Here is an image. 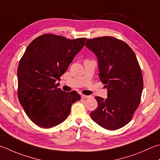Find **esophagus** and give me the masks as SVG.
<instances>
[{
	"label": "esophagus",
	"mask_w": 160,
	"mask_h": 160,
	"mask_svg": "<svg viewBox=\"0 0 160 160\" xmlns=\"http://www.w3.org/2000/svg\"><path fill=\"white\" fill-rule=\"evenodd\" d=\"M81 97H82V98H88L90 97H89V96H87V95H85V94H81Z\"/></svg>",
	"instance_id": "1"
}]
</instances>
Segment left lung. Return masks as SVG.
I'll return each instance as SVG.
<instances>
[{"instance_id": "obj_1", "label": "left lung", "mask_w": 160, "mask_h": 160, "mask_svg": "<svg viewBox=\"0 0 160 160\" xmlns=\"http://www.w3.org/2000/svg\"><path fill=\"white\" fill-rule=\"evenodd\" d=\"M86 47L98 59V76L108 89V98L96 97L98 107L91 112L93 121L103 128L116 130L133 118L143 88L141 69L132 49L111 36L87 39Z\"/></svg>"}]
</instances>
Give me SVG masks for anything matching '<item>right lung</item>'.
<instances>
[{"instance_id": "1", "label": "right lung", "mask_w": 160, "mask_h": 160, "mask_svg": "<svg viewBox=\"0 0 160 160\" xmlns=\"http://www.w3.org/2000/svg\"><path fill=\"white\" fill-rule=\"evenodd\" d=\"M85 40L46 33L26 49L17 69V95L26 114L36 125L49 129L63 122L72 104L80 99L77 92L58 88L56 81L65 73Z\"/></svg>"}]
</instances>
